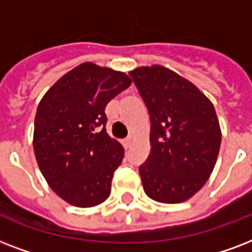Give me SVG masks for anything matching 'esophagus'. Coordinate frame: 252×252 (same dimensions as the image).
<instances>
[{
  "label": "esophagus",
  "mask_w": 252,
  "mask_h": 252,
  "mask_svg": "<svg viewBox=\"0 0 252 252\" xmlns=\"http://www.w3.org/2000/svg\"><path fill=\"white\" fill-rule=\"evenodd\" d=\"M131 143H132V139H131V138H127V139H125L124 142H122V144H124L125 150H128V148L131 147Z\"/></svg>",
  "instance_id": "1"
}]
</instances>
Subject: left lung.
Segmentation results:
<instances>
[{
    "label": "left lung",
    "mask_w": 252,
    "mask_h": 252,
    "mask_svg": "<svg viewBox=\"0 0 252 252\" xmlns=\"http://www.w3.org/2000/svg\"><path fill=\"white\" fill-rule=\"evenodd\" d=\"M151 121V154L139 167L150 198L177 204L198 192L213 172L221 128L213 104L196 85L161 65L128 72Z\"/></svg>",
    "instance_id": "obj_1"
}]
</instances>
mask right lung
<instances>
[{
    "label": "right lung",
    "instance_id": "obj_1",
    "mask_svg": "<svg viewBox=\"0 0 252 252\" xmlns=\"http://www.w3.org/2000/svg\"><path fill=\"white\" fill-rule=\"evenodd\" d=\"M130 84L124 72L84 63L58 80L39 102L35 158L48 185L68 204L91 208L110 196L125 151L106 132L105 108Z\"/></svg>",
    "mask_w": 252,
    "mask_h": 252
}]
</instances>
